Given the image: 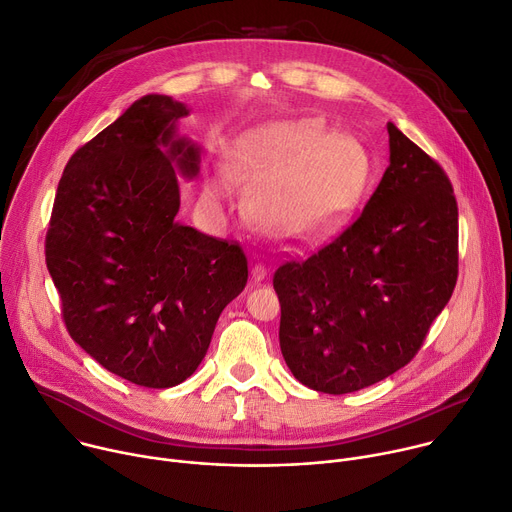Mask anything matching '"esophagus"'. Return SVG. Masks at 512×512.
<instances>
[{
    "label": "esophagus",
    "instance_id": "esophagus-1",
    "mask_svg": "<svg viewBox=\"0 0 512 512\" xmlns=\"http://www.w3.org/2000/svg\"><path fill=\"white\" fill-rule=\"evenodd\" d=\"M265 275H267V269H265V265H261V263H255V265H253V269H251V277H253V282H261V280H265Z\"/></svg>",
    "mask_w": 512,
    "mask_h": 512
}]
</instances>
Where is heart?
<instances>
[{"instance_id":"obj_1","label":"heart","mask_w":512,"mask_h":512,"mask_svg":"<svg viewBox=\"0 0 512 512\" xmlns=\"http://www.w3.org/2000/svg\"><path fill=\"white\" fill-rule=\"evenodd\" d=\"M230 181L251 192V220L277 241L320 245L345 226L369 181V157L355 136L329 132L322 120L261 124L228 147ZM220 200L216 183L206 185Z\"/></svg>"}]
</instances>
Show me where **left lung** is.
I'll list each match as a JSON object with an SVG mask.
<instances>
[{"label":"left lung","instance_id":"1","mask_svg":"<svg viewBox=\"0 0 512 512\" xmlns=\"http://www.w3.org/2000/svg\"><path fill=\"white\" fill-rule=\"evenodd\" d=\"M388 134L390 165L361 216L273 275L282 355L316 392H357L404 367L457 282L451 183L392 122Z\"/></svg>","mask_w":512,"mask_h":512}]
</instances>
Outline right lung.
<instances>
[{"label":"right lung","mask_w":512,"mask_h":512,"mask_svg":"<svg viewBox=\"0 0 512 512\" xmlns=\"http://www.w3.org/2000/svg\"><path fill=\"white\" fill-rule=\"evenodd\" d=\"M188 106L136 100L69 159L46 232V267L73 341L112 374L171 388L202 363L220 312L247 286L241 247L177 222L200 147Z\"/></svg>","instance_id":"right-lung-1"}]
</instances>
